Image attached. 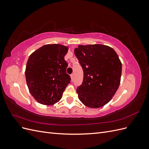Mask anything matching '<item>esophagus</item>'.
Listing matches in <instances>:
<instances>
[{
  "label": "esophagus",
  "instance_id": "1",
  "mask_svg": "<svg viewBox=\"0 0 149 149\" xmlns=\"http://www.w3.org/2000/svg\"><path fill=\"white\" fill-rule=\"evenodd\" d=\"M71 78L72 81L74 80V74H71Z\"/></svg>",
  "mask_w": 149,
  "mask_h": 149
}]
</instances>
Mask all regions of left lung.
Masks as SVG:
<instances>
[{"instance_id": "obj_1", "label": "left lung", "mask_w": 149, "mask_h": 149, "mask_svg": "<svg viewBox=\"0 0 149 149\" xmlns=\"http://www.w3.org/2000/svg\"><path fill=\"white\" fill-rule=\"evenodd\" d=\"M74 54L83 70L82 84L76 89L79 100L92 108L104 106L120 84L122 64L118 55L103 45H79Z\"/></svg>"}]
</instances>
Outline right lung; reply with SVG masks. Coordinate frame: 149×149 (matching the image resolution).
<instances>
[{
  "instance_id": "add662e5",
  "label": "right lung",
  "mask_w": 149,
  "mask_h": 149,
  "mask_svg": "<svg viewBox=\"0 0 149 149\" xmlns=\"http://www.w3.org/2000/svg\"><path fill=\"white\" fill-rule=\"evenodd\" d=\"M68 50V48L60 44L46 45L29 58L26 84L31 95L42 104L52 105L59 101L71 81L64 58Z\"/></svg>"
}]
</instances>
